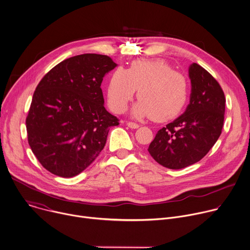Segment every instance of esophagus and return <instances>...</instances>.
I'll return each instance as SVG.
<instances>
[{
    "label": "esophagus",
    "mask_w": 250,
    "mask_h": 250,
    "mask_svg": "<svg viewBox=\"0 0 250 250\" xmlns=\"http://www.w3.org/2000/svg\"><path fill=\"white\" fill-rule=\"evenodd\" d=\"M126 125H127V126L130 127V128H138V127H139V125L136 124V123H133V122H127Z\"/></svg>",
    "instance_id": "34e87169"
}]
</instances>
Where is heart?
I'll return each instance as SVG.
<instances>
[{"label":"heart","mask_w":250,"mask_h":250,"mask_svg":"<svg viewBox=\"0 0 250 250\" xmlns=\"http://www.w3.org/2000/svg\"><path fill=\"white\" fill-rule=\"evenodd\" d=\"M137 90L135 117L166 122L178 117L189 98L188 78L162 60H135L125 70L116 68L107 85V101L116 113H123Z\"/></svg>","instance_id":"b5f03b06"}]
</instances>
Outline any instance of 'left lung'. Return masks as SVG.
Returning <instances> with one entry per match:
<instances>
[{"instance_id": "1", "label": "left lung", "mask_w": 250, "mask_h": 250, "mask_svg": "<svg viewBox=\"0 0 250 250\" xmlns=\"http://www.w3.org/2000/svg\"><path fill=\"white\" fill-rule=\"evenodd\" d=\"M190 102L186 112L158 130L148 151L152 158L172 170L200 161L222 133L226 98L219 82L201 65L189 66Z\"/></svg>"}]
</instances>
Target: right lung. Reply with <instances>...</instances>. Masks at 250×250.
Returning a JSON list of instances; mask_svg holds the SVG:
<instances>
[{"label": "right lung", "mask_w": 250, "mask_h": 250, "mask_svg": "<svg viewBox=\"0 0 250 250\" xmlns=\"http://www.w3.org/2000/svg\"><path fill=\"white\" fill-rule=\"evenodd\" d=\"M117 63L108 56L82 54L66 59L38 83L26 117L29 146L50 173L71 178L103 150L119 119L104 107L103 77Z\"/></svg>", "instance_id": "right-lung-1"}]
</instances>
